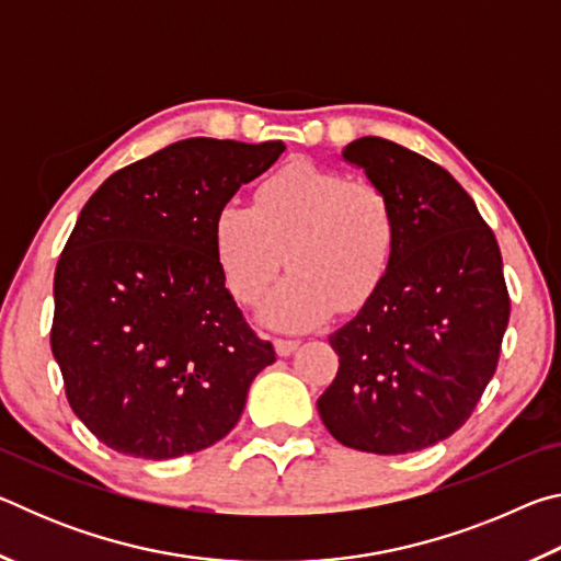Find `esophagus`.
Masks as SVG:
<instances>
[{"label":"esophagus","instance_id":"1","mask_svg":"<svg viewBox=\"0 0 561 561\" xmlns=\"http://www.w3.org/2000/svg\"><path fill=\"white\" fill-rule=\"evenodd\" d=\"M274 348H277L279 356H291L294 351L299 348L297 339H274Z\"/></svg>","mask_w":561,"mask_h":561}]
</instances>
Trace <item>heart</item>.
<instances>
[{
  "label": "heart",
  "instance_id": "heart-1",
  "mask_svg": "<svg viewBox=\"0 0 561 561\" xmlns=\"http://www.w3.org/2000/svg\"><path fill=\"white\" fill-rule=\"evenodd\" d=\"M398 244L391 197L366 178L294 160L260 183L254 205L227 201L213 250L227 289L257 304L282 264L291 274L260 311L262 324L301 331L356 311L383 287Z\"/></svg>",
  "mask_w": 561,
  "mask_h": 561
}]
</instances>
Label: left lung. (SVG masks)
I'll list each match as a JSON object with an SVG mask.
<instances>
[{"instance_id":"1","label":"left lung","mask_w":561,"mask_h":561,"mask_svg":"<svg viewBox=\"0 0 561 561\" xmlns=\"http://www.w3.org/2000/svg\"><path fill=\"white\" fill-rule=\"evenodd\" d=\"M344 160L391 197L398 244L383 287L329 336L339 371L317 408L346 448L415 453L458 431L495 374L510 321L500 247L433 160L376 136Z\"/></svg>"}]
</instances>
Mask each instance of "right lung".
Here are the masks:
<instances>
[{"label": "right lung", "mask_w": 561, "mask_h": 561, "mask_svg": "<svg viewBox=\"0 0 561 561\" xmlns=\"http://www.w3.org/2000/svg\"><path fill=\"white\" fill-rule=\"evenodd\" d=\"M282 140L187 138L103 183L54 274L51 351L101 443L168 460L222 440L274 346L247 324L213 250V217Z\"/></svg>", "instance_id": "add662e5"}]
</instances>
